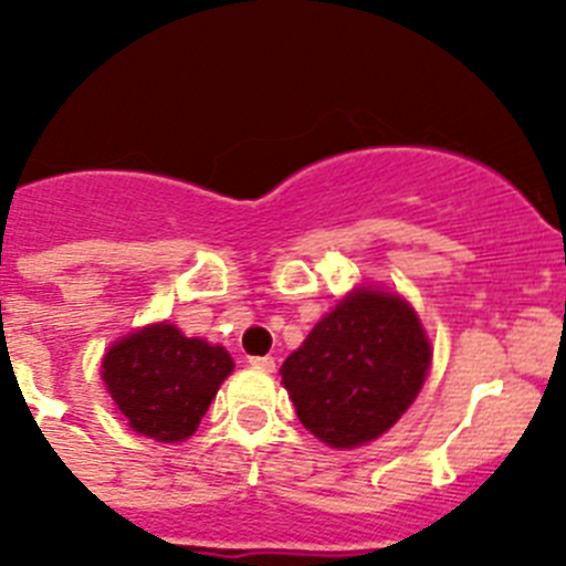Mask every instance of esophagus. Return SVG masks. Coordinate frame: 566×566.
Instances as JSON below:
<instances>
[{"instance_id":"obj_1","label":"esophagus","mask_w":566,"mask_h":566,"mask_svg":"<svg viewBox=\"0 0 566 566\" xmlns=\"http://www.w3.org/2000/svg\"><path fill=\"white\" fill-rule=\"evenodd\" d=\"M249 365L258 371H274V357H249Z\"/></svg>"}]
</instances>
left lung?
Returning a JSON list of instances; mask_svg holds the SVG:
<instances>
[{
  "label": "left lung",
  "mask_w": 566,
  "mask_h": 566,
  "mask_svg": "<svg viewBox=\"0 0 566 566\" xmlns=\"http://www.w3.org/2000/svg\"><path fill=\"white\" fill-rule=\"evenodd\" d=\"M431 343L399 294L359 286L343 297L280 374L303 428L332 448L382 437L417 399Z\"/></svg>",
  "instance_id": "left-lung-1"
}]
</instances>
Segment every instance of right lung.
Segmentation results:
<instances>
[{"mask_svg":"<svg viewBox=\"0 0 566 566\" xmlns=\"http://www.w3.org/2000/svg\"><path fill=\"white\" fill-rule=\"evenodd\" d=\"M232 368L223 345L153 323L109 345L102 379L135 433L155 442H184L198 431Z\"/></svg>","mask_w":566,"mask_h":566,"instance_id":"obj_1","label":"right lung"}]
</instances>
